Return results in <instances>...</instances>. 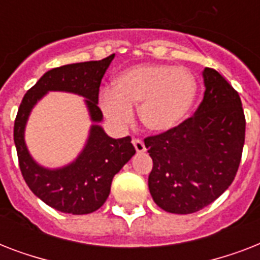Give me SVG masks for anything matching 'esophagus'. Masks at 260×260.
Segmentation results:
<instances>
[{
	"label": "esophagus",
	"instance_id": "34e87169",
	"mask_svg": "<svg viewBox=\"0 0 260 260\" xmlns=\"http://www.w3.org/2000/svg\"><path fill=\"white\" fill-rule=\"evenodd\" d=\"M132 143H134L135 150H136V152H138V154H142V152H144V151H146V146H144V143H143L140 139H134V140H132Z\"/></svg>",
	"mask_w": 260,
	"mask_h": 260
}]
</instances>
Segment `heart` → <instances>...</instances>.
<instances>
[{
    "label": "heart",
    "mask_w": 260,
    "mask_h": 260,
    "mask_svg": "<svg viewBox=\"0 0 260 260\" xmlns=\"http://www.w3.org/2000/svg\"><path fill=\"white\" fill-rule=\"evenodd\" d=\"M198 83L185 67L170 64H136L114 77L112 89L100 94V109L116 126L134 120V108L152 134H167L185 121L193 109Z\"/></svg>",
    "instance_id": "obj_1"
}]
</instances>
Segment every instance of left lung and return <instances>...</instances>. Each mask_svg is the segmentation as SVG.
Segmentation results:
<instances>
[{"mask_svg":"<svg viewBox=\"0 0 260 260\" xmlns=\"http://www.w3.org/2000/svg\"><path fill=\"white\" fill-rule=\"evenodd\" d=\"M204 100L193 117L175 129L144 139L154 167L148 189L169 213L205 208L234 182L246 136L238 91L213 69L202 71Z\"/></svg>","mask_w":260,"mask_h":260,"instance_id":"left-lung-1","label":"left lung"}]
</instances>
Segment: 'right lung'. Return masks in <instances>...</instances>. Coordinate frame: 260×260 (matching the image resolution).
<instances>
[{"instance_id": "add662e5", "label": "right lung", "mask_w": 260, "mask_h": 260, "mask_svg": "<svg viewBox=\"0 0 260 260\" xmlns=\"http://www.w3.org/2000/svg\"><path fill=\"white\" fill-rule=\"evenodd\" d=\"M114 54L102 60L73 63L47 71L22 98L14 121V144L22 177L32 193L54 209L87 214L100 209L109 197L112 179L135 155L131 138L113 139L100 122L98 91ZM50 91H66L85 98L92 125L85 147L69 165L48 169L39 165L25 143V126L31 109Z\"/></svg>"}]
</instances>
